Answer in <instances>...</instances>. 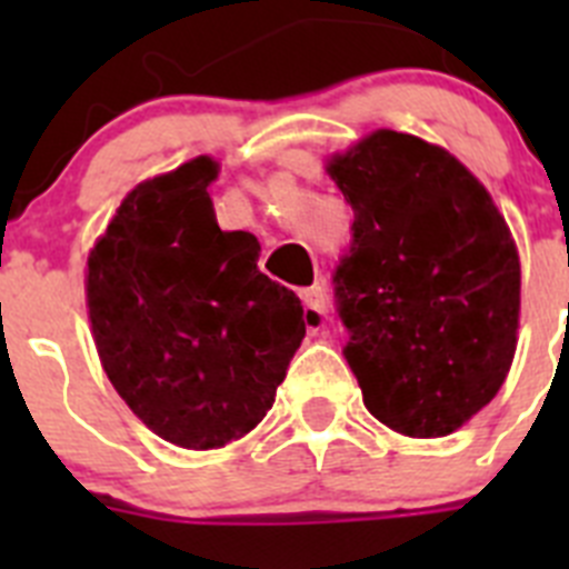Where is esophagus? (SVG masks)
Wrapping results in <instances>:
<instances>
[{"instance_id": "1", "label": "esophagus", "mask_w": 569, "mask_h": 569, "mask_svg": "<svg viewBox=\"0 0 569 569\" xmlns=\"http://www.w3.org/2000/svg\"><path fill=\"white\" fill-rule=\"evenodd\" d=\"M301 305H305V310H308L310 316V328H316V325H321V321L328 319V293L321 288L301 290Z\"/></svg>"}]
</instances>
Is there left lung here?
Masks as SVG:
<instances>
[{"label": "left lung", "instance_id": "obj_1", "mask_svg": "<svg viewBox=\"0 0 569 569\" xmlns=\"http://www.w3.org/2000/svg\"><path fill=\"white\" fill-rule=\"evenodd\" d=\"M328 170L353 208L333 296L365 407L413 439L453 433L516 353L521 268L505 216L456 156L410 133L376 130Z\"/></svg>", "mask_w": 569, "mask_h": 569}]
</instances>
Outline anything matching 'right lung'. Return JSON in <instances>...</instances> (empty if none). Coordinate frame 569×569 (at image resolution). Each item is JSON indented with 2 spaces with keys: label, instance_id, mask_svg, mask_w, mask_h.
I'll list each match as a JSON object with an SVG mask.
<instances>
[{
  "label": "right lung",
  "instance_id": "1",
  "mask_svg": "<svg viewBox=\"0 0 569 569\" xmlns=\"http://www.w3.org/2000/svg\"><path fill=\"white\" fill-rule=\"evenodd\" d=\"M199 156L136 184L88 259V310L116 393L164 441L250 433L305 339L293 290L259 270L253 233L216 224Z\"/></svg>",
  "mask_w": 569,
  "mask_h": 569
}]
</instances>
